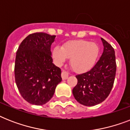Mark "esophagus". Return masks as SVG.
<instances>
[{
  "label": "esophagus",
  "instance_id": "esophagus-1",
  "mask_svg": "<svg viewBox=\"0 0 130 130\" xmlns=\"http://www.w3.org/2000/svg\"><path fill=\"white\" fill-rule=\"evenodd\" d=\"M68 73L66 72L65 71L63 70L62 71V73H61V77H62V79H67V77H68Z\"/></svg>",
  "mask_w": 130,
  "mask_h": 130
}]
</instances>
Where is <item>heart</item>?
Returning a JSON list of instances; mask_svg holds the SVG:
<instances>
[{"label": "heart", "mask_w": 130, "mask_h": 130, "mask_svg": "<svg viewBox=\"0 0 130 130\" xmlns=\"http://www.w3.org/2000/svg\"><path fill=\"white\" fill-rule=\"evenodd\" d=\"M99 47L96 43L86 40H75L55 47L53 58L58 65H62L67 58L72 69L77 72L88 70L93 67L99 56Z\"/></svg>", "instance_id": "heart-1"}]
</instances>
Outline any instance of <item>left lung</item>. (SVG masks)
Returning <instances> with one entry per match:
<instances>
[{
	"mask_svg": "<svg viewBox=\"0 0 130 130\" xmlns=\"http://www.w3.org/2000/svg\"><path fill=\"white\" fill-rule=\"evenodd\" d=\"M104 50L94 67L86 73L77 75V84L73 88L75 100L85 106H94L102 103L111 92L116 74L115 51L101 38Z\"/></svg>",
	"mask_w": 130,
	"mask_h": 130,
	"instance_id": "1",
	"label": "left lung"
}]
</instances>
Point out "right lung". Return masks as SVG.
Masks as SVG:
<instances>
[{
	"instance_id": "right-lung-1",
	"label": "right lung",
	"mask_w": 130,
	"mask_h": 130,
	"mask_svg": "<svg viewBox=\"0 0 130 130\" xmlns=\"http://www.w3.org/2000/svg\"><path fill=\"white\" fill-rule=\"evenodd\" d=\"M56 36L36 32L27 36L16 53L15 79L21 96L30 104L43 105L53 96L62 80L53 63L51 46Z\"/></svg>"
}]
</instances>
